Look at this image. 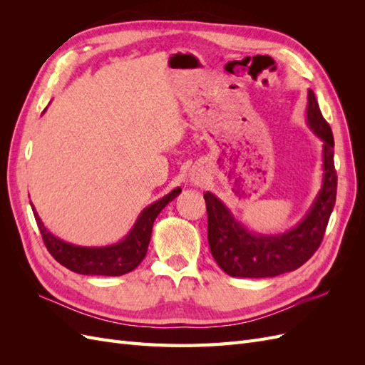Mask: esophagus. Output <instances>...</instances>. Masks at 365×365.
<instances>
[{"label":"esophagus","mask_w":365,"mask_h":365,"mask_svg":"<svg viewBox=\"0 0 365 365\" xmlns=\"http://www.w3.org/2000/svg\"><path fill=\"white\" fill-rule=\"evenodd\" d=\"M193 180L197 182V176H196V175H193Z\"/></svg>","instance_id":"esophagus-1"}]
</instances>
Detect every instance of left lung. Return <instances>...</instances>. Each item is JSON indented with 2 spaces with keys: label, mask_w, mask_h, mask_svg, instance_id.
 <instances>
[{
  "label": "left lung",
  "mask_w": 365,
  "mask_h": 365,
  "mask_svg": "<svg viewBox=\"0 0 365 365\" xmlns=\"http://www.w3.org/2000/svg\"><path fill=\"white\" fill-rule=\"evenodd\" d=\"M307 125L323 140V185L307 215L283 235L252 233L235 219L213 193H204L208 219V245L222 271L233 277L263 279L295 271L322 245L336 201L332 129L319 111L312 90L307 93Z\"/></svg>",
  "instance_id": "left-lung-1"
}]
</instances>
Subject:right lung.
Instances as JSON below:
<instances>
[{
  "mask_svg": "<svg viewBox=\"0 0 365 365\" xmlns=\"http://www.w3.org/2000/svg\"><path fill=\"white\" fill-rule=\"evenodd\" d=\"M180 193L181 189L176 187V189L161 197V200L146 207L140 213L137 222L132 227L128 236L123 240L117 242V244L108 247H77L61 240L43 227L35 207H33L31 202L30 205L42 235L43 244H46L54 260H58L62 267L77 274L115 277V275H123L135 269L141 260L146 257L153 220L157 219L161 210Z\"/></svg>",
  "mask_w": 365,
  "mask_h": 365,
  "instance_id": "1",
  "label": "right lung"
}]
</instances>
